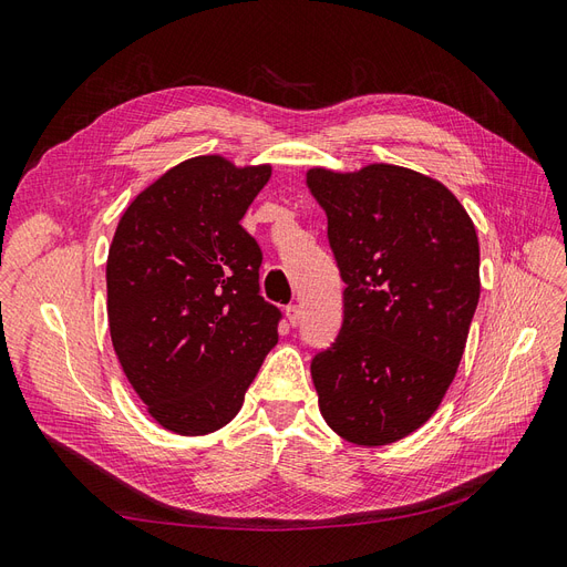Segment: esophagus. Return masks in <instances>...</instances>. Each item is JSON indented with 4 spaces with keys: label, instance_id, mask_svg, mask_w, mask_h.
I'll use <instances>...</instances> for the list:
<instances>
[{
    "label": "esophagus",
    "instance_id": "esophagus-1",
    "mask_svg": "<svg viewBox=\"0 0 567 567\" xmlns=\"http://www.w3.org/2000/svg\"><path fill=\"white\" fill-rule=\"evenodd\" d=\"M286 317H288L290 326H298L302 321V310L298 305H290V307H286Z\"/></svg>",
    "mask_w": 567,
    "mask_h": 567
}]
</instances>
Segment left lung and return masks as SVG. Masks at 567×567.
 <instances>
[{
  "mask_svg": "<svg viewBox=\"0 0 567 567\" xmlns=\"http://www.w3.org/2000/svg\"><path fill=\"white\" fill-rule=\"evenodd\" d=\"M307 186L346 281L340 333L312 359L319 411L342 440L383 447L454 381L480 300L477 234L447 186L409 167H312Z\"/></svg>",
  "mask_w": 567,
  "mask_h": 567,
  "instance_id": "8db88e82",
  "label": "left lung"
}]
</instances>
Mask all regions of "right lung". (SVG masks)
<instances>
[{
	"label": "right lung",
	"instance_id": "obj_1",
	"mask_svg": "<svg viewBox=\"0 0 567 567\" xmlns=\"http://www.w3.org/2000/svg\"><path fill=\"white\" fill-rule=\"evenodd\" d=\"M269 177L271 165L188 158L117 221L106 262L113 350L169 433L227 425L279 342L281 312L257 284L262 250L241 227Z\"/></svg>",
	"mask_w": 567,
	"mask_h": 567
}]
</instances>
